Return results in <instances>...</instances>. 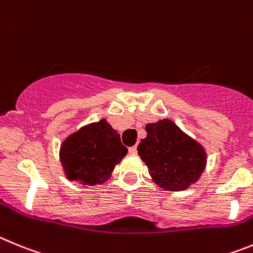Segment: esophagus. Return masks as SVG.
I'll use <instances>...</instances> for the list:
<instances>
[{"instance_id": "esophagus-1", "label": "esophagus", "mask_w": 253, "mask_h": 253, "mask_svg": "<svg viewBox=\"0 0 253 253\" xmlns=\"http://www.w3.org/2000/svg\"><path fill=\"white\" fill-rule=\"evenodd\" d=\"M128 152H129V154H132V155H136V154H137V147H136V146L129 147Z\"/></svg>"}]
</instances>
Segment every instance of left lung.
Instances as JSON below:
<instances>
[{
  "label": "left lung",
  "instance_id": "left-lung-1",
  "mask_svg": "<svg viewBox=\"0 0 253 253\" xmlns=\"http://www.w3.org/2000/svg\"><path fill=\"white\" fill-rule=\"evenodd\" d=\"M145 129L147 136L138 143L137 151L152 180L172 192H181L194 184L206 169L203 146L170 120L147 124Z\"/></svg>",
  "mask_w": 253,
  "mask_h": 253
}]
</instances>
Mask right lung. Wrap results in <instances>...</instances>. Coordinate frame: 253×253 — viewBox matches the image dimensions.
Returning a JSON list of instances; mask_svg holds the SVG:
<instances>
[{
	"label": "right lung",
	"instance_id": "1",
	"mask_svg": "<svg viewBox=\"0 0 253 253\" xmlns=\"http://www.w3.org/2000/svg\"><path fill=\"white\" fill-rule=\"evenodd\" d=\"M60 161L65 176L83 185L108 180L115 166L126 156L120 135L106 120L87 125L61 143Z\"/></svg>",
	"mask_w": 253,
	"mask_h": 253
}]
</instances>
